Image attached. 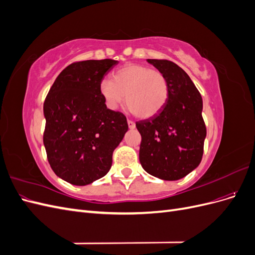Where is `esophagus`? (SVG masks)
Wrapping results in <instances>:
<instances>
[{
	"mask_svg": "<svg viewBox=\"0 0 255 255\" xmlns=\"http://www.w3.org/2000/svg\"><path fill=\"white\" fill-rule=\"evenodd\" d=\"M128 128H129V129H133V128H135V127H136L135 122H133L132 120H128Z\"/></svg>",
	"mask_w": 255,
	"mask_h": 255,
	"instance_id": "34e87169",
	"label": "esophagus"
}]
</instances>
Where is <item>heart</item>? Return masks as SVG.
Segmentation results:
<instances>
[{"label": "heart", "instance_id": "1", "mask_svg": "<svg viewBox=\"0 0 255 255\" xmlns=\"http://www.w3.org/2000/svg\"><path fill=\"white\" fill-rule=\"evenodd\" d=\"M100 92L111 110H117L126 102L138 118H150L166 105L170 89L166 76L142 65L129 64L113 75V81L103 80Z\"/></svg>", "mask_w": 255, "mask_h": 255}]
</instances>
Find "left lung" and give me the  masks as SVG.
<instances>
[{
  "label": "left lung",
  "instance_id": "8db88e82",
  "mask_svg": "<svg viewBox=\"0 0 255 255\" xmlns=\"http://www.w3.org/2000/svg\"><path fill=\"white\" fill-rule=\"evenodd\" d=\"M169 84V99L158 114L136 122L141 135L139 160L149 174L176 181L199 166L203 155L206 128L203 102L195 84L172 61L146 59Z\"/></svg>",
  "mask_w": 255,
  "mask_h": 255
}]
</instances>
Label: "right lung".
Masks as SVG:
<instances>
[{
	"label": "right lung",
	"mask_w": 255,
	"mask_h": 255,
	"mask_svg": "<svg viewBox=\"0 0 255 255\" xmlns=\"http://www.w3.org/2000/svg\"><path fill=\"white\" fill-rule=\"evenodd\" d=\"M118 60H84L65 68L43 104V144L51 168L64 181L85 186L110 171L113 152L128 127L126 116L109 110L100 92Z\"/></svg>",
	"instance_id": "right-lung-1"
}]
</instances>
